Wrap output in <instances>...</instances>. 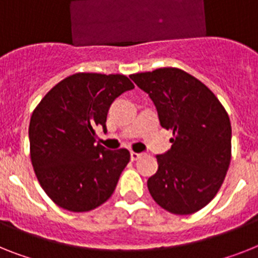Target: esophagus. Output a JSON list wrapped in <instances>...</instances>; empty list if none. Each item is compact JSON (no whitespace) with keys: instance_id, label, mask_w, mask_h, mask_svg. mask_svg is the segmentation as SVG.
<instances>
[{"instance_id":"1","label":"esophagus","mask_w":258,"mask_h":258,"mask_svg":"<svg viewBox=\"0 0 258 258\" xmlns=\"http://www.w3.org/2000/svg\"><path fill=\"white\" fill-rule=\"evenodd\" d=\"M143 156V153H136V152H131V160L133 161H136V160H139L140 157Z\"/></svg>"}]
</instances>
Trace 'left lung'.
I'll list each match as a JSON object with an SVG mask.
<instances>
[{
	"instance_id": "8db88e82",
	"label": "left lung",
	"mask_w": 258,
	"mask_h": 258,
	"mask_svg": "<svg viewBox=\"0 0 258 258\" xmlns=\"http://www.w3.org/2000/svg\"><path fill=\"white\" fill-rule=\"evenodd\" d=\"M130 77L152 99L160 124L173 131L169 151L156 156L159 169L148 178L149 192L169 213H197L216 196L228 170V114L205 84L181 69Z\"/></svg>"
}]
</instances>
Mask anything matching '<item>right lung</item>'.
Wrapping results in <instances>:
<instances>
[{"label":"right lung","mask_w":258,"mask_h":258,"mask_svg":"<svg viewBox=\"0 0 258 258\" xmlns=\"http://www.w3.org/2000/svg\"><path fill=\"white\" fill-rule=\"evenodd\" d=\"M134 89L123 75L76 73L49 90L30 120V155L45 194L62 209L90 211L111 197L130 161L127 149L96 144L114 99Z\"/></svg>","instance_id":"add662e5"}]
</instances>
